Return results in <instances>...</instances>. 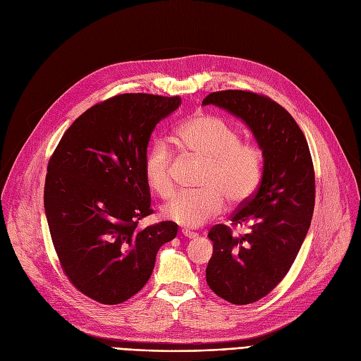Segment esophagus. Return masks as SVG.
<instances>
[{
	"instance_id": "obj_1",
	"label": "esophagus",
	"mask_w": 361,
	"mask_h": 361,
	"mask_svg": "<svg viewBox=\"0 0 361 361\" xmlns=\"http://www.w3.org/2000/svg\"><path fill=\"white\" fill-rule=\"evenodd\" d=\"M180 233H182L183 238H186V239H195L198 235L195 231H191V230H182Z\"/></svg>"
}]
</instances>
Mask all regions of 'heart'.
<instances>
[{
	"mask_svg": "<svg viewBox=\"0 0 361 361\" xmlns=\"http://www.w3.org/2000/svg\"><path fill=\"white\" fill-rule=\"evenodd\" d=\"M176 143L206 161L200 191H183L164 206L167 219L183 227H198L219 215L226 197L233 204L250 198L263 173V154L251 142H242L238 130L216 116L198 115L186 121L176 131ZM173 151L157 139L147 147L143 159L145 179L154 192L167 198L175 191Z\"/></svg>",
	"mask_w": 361,
	"mask_h": 361,
	"instance_id": "1",
	"label": "heart"
}]
</instances>
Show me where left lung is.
Here are the masks:
<instances>
[{"mask_svg": "<svg viewBox=\"0 0 361 361\" xmlns=\"http://www.w3.org/2000/svg\"><path fill=\"white\" fill-rule=\"evenodd\" d=\"M215 104L243 119L263 151L257 191L231 215V226L209 231L214 254L206 281L233 305H250L267 295L287 275L306 238L315 206V171L306 137L294 118L271 98L251 91L209 94ZM247 225L246 235L232 228Z\"/></svg>", "mask_w": 361, "mask_h": 361, "instance_id": "left-lung-1", "label": "left lung"}]
</instances>
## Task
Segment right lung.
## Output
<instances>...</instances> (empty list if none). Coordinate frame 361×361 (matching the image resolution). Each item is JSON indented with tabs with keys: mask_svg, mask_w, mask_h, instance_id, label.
<instances>
[{
	"mask_svg": "<svg viewBox=\"0 0 361 361\" xmlns=\"http://www.w3.org/2000/svg\"><path fill=\"white\" fill-rule=\"evenodd\" d=\"M179 106L180 97L107 98L71 123L49 159L44 210L61 269L98 303L137 294L159 247L176 238L173 221L137 226L154 214L143 173L149 137Z\"/></svg>",
	"mask_w": 361,
	"mask_h": 361,
	"instance_id": "obj_1",
	"label": "right lung"
}]
</instances>
